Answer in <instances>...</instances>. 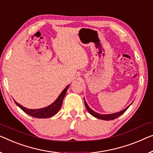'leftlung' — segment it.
Wrapping results in <instances>:
<instances>
[{"label": "left lung", "instance_id": "1", "mask_svg": "<svg viewBox=\"0 0 153 153\" xmlns=\"http://www.w3.org/2000/svg\"><path fill=\"white\" fill-rule=\"evenodd\" d=\"M84 103H85V108H87L88 111L89 112V113L91 114L93 117H96V118H97V119H102V120H105V121L113 120V119H117V117H119V116H121V114L124 113L126 110H127L128 108L130 107V105L132 104L131 103L130 105H128V107H126L124 110H121V111L119 112H116V113H114V114H101L97 113V112H94V110H92L91 108H90L89 106H88V103H86V101H85V99H84Z\"/></svg>", "mask_w": 153, "mask_h": 153}]
</instances>
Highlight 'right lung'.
I'll return each instance as SVG.
<instances>
[{"mask_svg":"<svg viewBox=\"0 0 153 153\" xmlns=\"http://www.w3.org/2000/svg\"><path fill=\"white\" fill-rule=\"evenodd\" d=\"M69 88V85L66 86V88L64 89L62 92L59 94L58 98L56 99V101L54 103L51 104V105H48V107L43 108H40V109H28L23 107V105H20L19 103H18L16 101H14L15 103L21 108V109L25 112L26 114H27L30 116L36 117V118H42V119H45V118H49L52 116H54V114H56L57 112H59V110H60V108L63 103V98L65 96L66 92H67L68 88Z\"/></svg>","mask_w":153,"mask_h":153,"instance_id":"obj_1","label":"right lung"}]
</instances>
